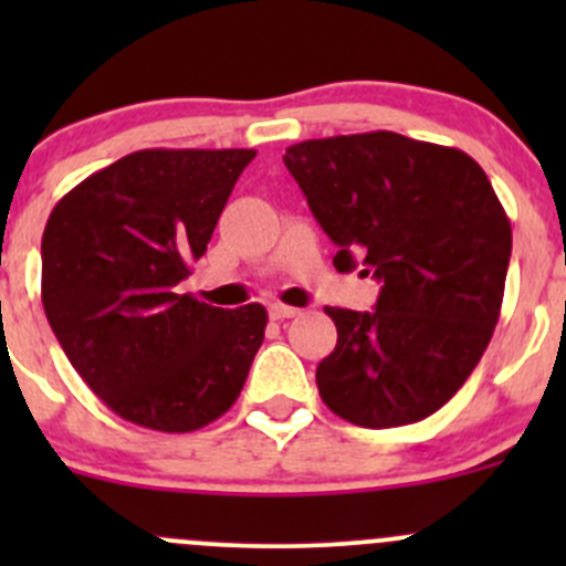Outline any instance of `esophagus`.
<instances>
[{"mask_svg":"<svg viewBox=\"0 0 566 566\" xmlns=\"http://www.w3.org/2000/svg\"><path fill=\"white\" fill-rule=\"evenodd\" d=\"M268 315L271 319H290L298 315V310H293V306H284V304H271L268 306Z\"/></svg>","mask_w":566,"mask_h":566,"instance_id":"esophagus-1","label":"esophagus"}]
</instances>
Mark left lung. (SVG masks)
Returning <instances> with one entry per match:
<instances>
[{"mask_svg":"<svg viewBox=\"0 0 566 566\" xmlns=\"http://www.w3.org/2000/svg\"><path fill=\"white\" fill-rule=\"evenodd\" d=\"M284 167L336 243V271L380 282L373 312L325 306L336 347L317 364L319 397L369 430L427 419L501 315L512 227L488 175L458 147L391 130L298 142Z\"/></svg>","mask_w":566,"mask_h":566,"instance_id":"left-lung-1","label":"left lung"}]
</instances>
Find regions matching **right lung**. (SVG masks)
<instances>
[{"label":"right lung","instance_id":"add662e5","mask_svg":"<svg viewBox=\"0 0 566 566\" xmlns=\"http://www.w3.org/2000/svg\"><path fill=\"white\" fill-rule=\"evenodd\" d=\"M254 156L130 153L67 191L45 221V317L73 369L125 421L193 432L224 416L247 384L265 306L219 310L177 284Z\"/></svg>","mask_w":566,"mask_h":566}]
</instances>
